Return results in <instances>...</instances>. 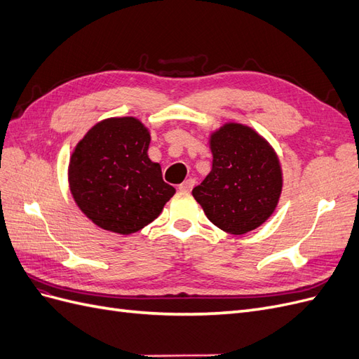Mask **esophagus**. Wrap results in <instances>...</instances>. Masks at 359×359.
I'll return each mask as SVG.
<instances>
[{
	"mask_svg": "<svg viewBox=\"0 0 359 359\" xmlns=\"http://www.w3.org/2000/svg\"><path fill=\"white\" fill-rule=\"evenodd\" d=\"M194 184H196V181H194L193 178H189V180H186L184 181L182 184H180V190L181 191H190L193 187H194Z\"/></svg>",
	"mask_w": 359,
	"mask_h": 359,
	"instance_id": "obj_1",
	"label": "esophagus"
}]
</instances>
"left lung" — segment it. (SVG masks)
I'll use <instances>...</instances> for the list:
<instances>
[{
  "instance_id": "1",
  "label": "left lung",
  "mask_w": 359,
  "mask_h": 359,
  "mask_svg": "<svg viewBox=\"0 0 359 359\" xmlns=\"http://www.w3.org/2000/svg\"><path fill=\"white\" fill-rule=\"evenodd\" d=\"M211 151L212 169L193 198L222 231L256 229L274 212L283 186L274 149L255 130L232 123L211 136Z\"/></svg>"
}]
</instances>
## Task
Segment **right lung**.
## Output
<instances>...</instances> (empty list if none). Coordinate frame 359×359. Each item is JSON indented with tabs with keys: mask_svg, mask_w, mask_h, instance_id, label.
I'll return each mask as SVG.
<instances>
[{
	"mask_svg": "<svg viewBox=\"0 0 359 359\" xmlns=\"http://www.w3.org/2000/svg\"><path fill=\"white\" fill-rule=\"evenodd\" d=\"M149 133L133 116L95 124L76 145L70 190L81 211L102 229L130 235L156 220L175 189L148 158Z\"/></svg>",
	"mask_w": 359,
	"mask_h": 359,
	"instance_id": "1",
	"label": "right lung"
}]
</instances>
